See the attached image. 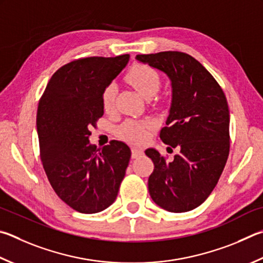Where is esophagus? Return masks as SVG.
<instances>
[{
	"instance_id": "obj_1",
	"label": "esophagus",
	"mask_w": 263,
	"mask_h": 263,
	"mask_svg": "<svg viewBox=\"0 0 263 263\" xmlns=\"http://www.w3.org/2000/svg\"><path fill=\"white\" fill-rule=\"evenodd\" d=\"M144 154V151L139 147H132V159H137V157H140Z\"/></svg>"
}]
</instances>
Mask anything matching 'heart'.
Wrapping results in <instances>:
<instances>
[{
    "label": "heart",
    "instance_id": "1",
    "mask_svg": "<svg viewBox=\"0 0 263 263\" xmlns=\"http://www.w3.org/2000/svg\"><path fill=\"white\" fill-rule=\"evenodd\" d=\"M126 79L128 80L133 87H135L139 94L148 99L155 95L157 89L160 87L161 79L159 73L145 64H135L126 74ZM115 85H109L104 89L102 95L103 108L106 110H111L115 101ZM153 126L151 121L145 122H136V121H126L119 127V135L125 140L132 142H142L147 138L148 128Z\"/></svg>",
    "mask_w": 263,
    "mask_h": 263
}]
</instances>
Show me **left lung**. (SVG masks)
I'll return each mask as SVG.
<instances>
[{"instance_id":"obj_1","label":"left lung","mask_w":263,"mask_h":263,"mask_svg":"<svg viewBox=\"0 0 263 263\" xmlns=\"http://www.w3.org/2000/svg\"><path fill=\"white\" fill-rule=\"evenodd\" d=\"M136 60L170 80L169 115L160 137L180 151L171 162L155 148L145 151L154 162L148 178L151 198L168 212H190L209 197L227 163L230 114L226 95L213 76L184 52L161 51Z\"/></svg>"}]
</instances>
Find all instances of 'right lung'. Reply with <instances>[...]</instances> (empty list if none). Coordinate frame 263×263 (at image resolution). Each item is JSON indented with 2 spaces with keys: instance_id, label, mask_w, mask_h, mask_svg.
I'll return each instance as SVG.
<instances>
[{
  "instance_id": "add662e5",
  "label": "right lung",
  "mask_w": 263,
  "mask_h": 263,
  "mask_svg": "<svg viewBox=\"0 0 263 263\" xmlns=\"http://www.w3.org/2000/svg\"><path fill=\"white\" fill-rule=\"evenodd\" d=\"M130 55L87 57L52 74L39 102L40 157L56 194L74 211L102 212L115 201L131 149L112 140L98 148L89 128L103 115L102 95L125 68Z\"/></svg>"
}]
</instances>
